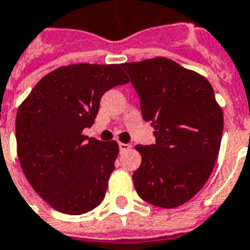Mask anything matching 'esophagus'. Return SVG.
Instances as JSON below:
<instances>
[{"mask_svg": "<svg viewBox=\"0 0 250 250\" xmlns=\"http://www.w3.org/2000/svg\"><path fill=\"white\" fill-rule=\"evenodd\" d=\"M130 148V144H125V143H119V149L123 152V151H127V149Z\"/></svg>", "mask_w": 250, "mask_h": 250, "instance_id": "34e87169", "label": "esophagus"}]
</instances>
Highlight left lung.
Here are the masks:
<instances>
[{
  "mask_svg": "<svg viewBox=\"0 0 250 250\" xmlns=\"http://www.w3.org/2000/svg\"><path fill=\"white\" fill-rule=\"evenodd\" d=\"M155 128V144L136 146L142 164L135 189L149 204L176 208L200 191L217 159L224 116L210 83L171 59L123 63Z\"/></svg>",
  "mask_w": 250,
  "mask_h": 250,
  "instance_id": "8db88e82",
  "label": "left lung"
}]
</instances>
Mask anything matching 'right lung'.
<instances>
[{
    "mask_svg": "<svg viewBox=\"0 0 250 250\" xmlns=\"http://www.w3.org/2000/svg\"><path fill=\"white\" fill-rule=\"evenodd\" d=\"M128 82L122 64L63 66L41 79L18 108L22 171L54 209L83 214L104 199L119 146L82 132L97 118L103 94Z\"/></svg>",
    "mask_w": 250,
    "mask_h": 250,
    "instance_id": "add662e5",
    "label": "right lung"
}]
</instances>
